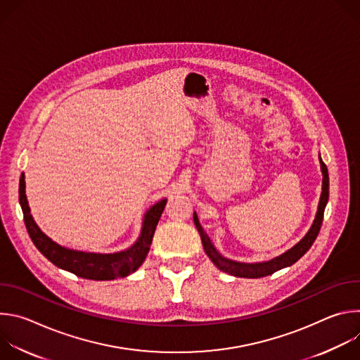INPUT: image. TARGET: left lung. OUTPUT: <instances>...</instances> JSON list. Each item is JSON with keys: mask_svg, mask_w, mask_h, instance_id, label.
Masks as SVG:
<instances>
[{"mask_svg": "<svg viewBox=\"0 0 360 360\" xmlns=\"http://www.w3.org/2000/svg\"><path fill=\"white\" fill-rule=\"evenodd\" d=\"M319 162H321V171H322V193H321V199H319V205H318V211H316V217L315 221L311 226V229L307 231V233L290 249H288L285 253L275 256L274 259L271 261H265V262H255V264H246V262H238V261H232L225 258L224 255H221L218 252V249L214 246L212 240L210 239V236L207 235L199 224L198 215L196 212H193V224L200 235L202 239V245H203V250L207 252V255L210 256V259L214 262V265L232 276L236 278H264L268 275H272L276 271H281L283 268H288L290 265H293L297 259H300L302 256L309 250V248L314 245L321 226H322V221H323V212L326 208V203L329 199V175H328V168L323 164L321 153H319Z\"/></svg>", "mask_w": 360, "mask_h": 360, "instance_id": "obj_1", "label": "left lung"}]
</instances>
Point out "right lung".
Listing matches in <instances>:
<instances>
[{
    "instance_id": "add662e5",
    "label": "right lung",
    "mask_w": 360,
    "mask_h": 360,
    "mask_svg": "<svg viewBox=\"0 0 360 360\" xmlns=\"http://www.w3.org/2000/svg\"><path fill=\"white\" fill-rule=\"evenodd\" d=\"M20 205L22 208L24 222L31 240L49 262L84 279L112 281L134 274L143 264L152 243L153 233H155L157 225L167 205V198L153 203L143 214L141 233L135 243L125 250L114 253H96L70 249L46 236L38 228L31 215L25 195L24 174L20 179Z\"/></svg>"
}]
</instances>
